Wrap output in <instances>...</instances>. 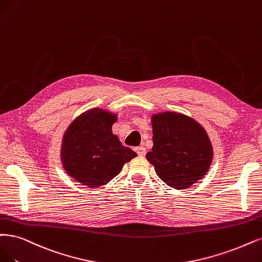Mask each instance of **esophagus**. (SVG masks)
Returning a JSON list of instances; mask_svg holds the SVG:
<instances>
[{
	"label": "esophagus",
	"instance_id": "34e87169",
	"mask_svg": "<svg viewBox=\"0 0 262 262\" xmlns=\"http://www.w3.org/2000/svg\"><path fill=\"white\" fill-rule=\"evenodd\" d=\"M135 151H136L137 153H138V156H140V157H143V156H146V153H147V150H146V148L144 147H137L136 149H135Z\"/></svg>",
	"mask_w": 262,
	"mask_h": 262
}]
</instances>
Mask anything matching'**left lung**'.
Segmentation results:
<instances>
[{"instance_id": "1", "label": "left lung", "mask_w": 262, "mask_h": 262, "mask_svg": "<svg viewBox=\"0 0 262 262\" xmlns=\"http://www.w3.org/2000/svg\"><path fill=\"white\" fill-rule=\"evenodd\" d=\"M152 151L147 160L167 186L183 190L207 173L214 148L205 128L193 118L175 111L154 113Z\"/></svg>"}]
</instances>
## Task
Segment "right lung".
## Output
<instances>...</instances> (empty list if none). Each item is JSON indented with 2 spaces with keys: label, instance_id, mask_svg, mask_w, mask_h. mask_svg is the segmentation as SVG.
<instances>
[{
  "label": "right lung",
  "instance_id": "obj_1",
  "mask_svg": "<svg viewBox=\"0 0 262 262\" xmlns=\"http://www.w3.org/2000/svg\"><path fill=\"white\" fill-rule=\"evenodd\" d=\"M116 121V113L93 108L76 116L66 129L61 164L68 175L81 185L90 188L106 185L119 175L125 163L137 157L112 133Z\"/></svg>",
  "mask_w": 262,
  "mask_h": 262
}]
</instances>
